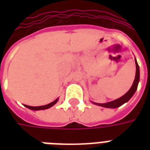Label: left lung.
Masks as SVG:
<instances>
[{
  "instance_id": "1",
  "label": "left lung",
  "mask_w": 150,
  "mask_h": 150,
  "mask_svg": "<svg viewBox=\"0 0 150 150\" xmlns=\"http://www.w3.org/2000/svg\"><path fill=\"white\" fill-rule=\"evenodd\" d=\"M135 63H136V75H135V79L133 81L132 87L129 89L128 92H126L125 94L123 96L120 97L119 99H116L115 100L111 101V102H108L105 104H98V103H95L92 102L94 104L101 106V107L104 108H116L120 106H121L122 104H124L132 98V96L134 95V93L137 89V86H138L139 80H140V70H139V66L137 64V62L135 59Z\"/></svg>"
}]
</instances>
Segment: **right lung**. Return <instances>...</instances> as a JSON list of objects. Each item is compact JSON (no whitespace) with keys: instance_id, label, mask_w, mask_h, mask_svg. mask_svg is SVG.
I'll return each instance as SVG.
<instances>
[{"instance_id":"1","label":"right lung","mask_w":150,"mask_h":150,"mask_svg":"<svg viewBox=\"0 0 150 150\" xmlns=\"http://www.w3.org/2000/svg\"><path fill=\"white\" fill-rule=\"evenodd\" d=\"M58 100H59V99H56L55 100L53 101V102H51L50 104H46V105H43V106H38V107H33V106H29V105H25V106L26 108H30V109H31V110H35V111H38V110H44V109H47V108H49L52 107V106H54V104L58 102Z\"/></svg>"}]
</instances>
